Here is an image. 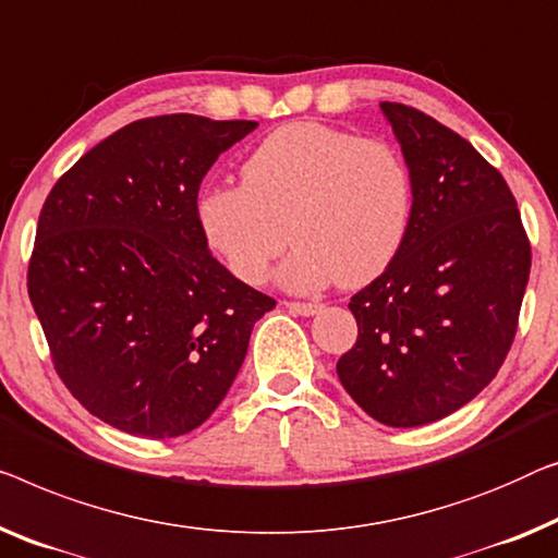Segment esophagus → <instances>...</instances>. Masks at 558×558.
Returning <instances> with one entry per match:
<instances>
[{"label":"esophagus","mask_w":558,"mask_h":558,"mask_svg":"<svg viewBox=\"0 0 558 558\" xmlns=\"http://www.w3.org/2000/svg\"><path fill=\"white\" fill-rule=\"evenodd\" d=\"M284 306L292 314H302V317H312V314L322 312L319 302H284Z\"/></svg>","instance_id":"obj_1"}]
</instances>
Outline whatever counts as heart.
Returning <instances> with one entry per match:
<instances>
[{"instance_id":"obj_1","label":"heart","mask_w":558,"mask_h":558,"mask_svg":"<svg viewBox=\"0 0 558 558\" xmlns=\"http://www.w3.org/2000/svg\"><path fill=\"white\" fill-rule=\"evenodd\" d=\"M410 216L405 158L387 141L322 123L281 125L246 158L241 183L208 185L196 201L206 244L246 284H262L294 236L279 277L296 292L379 277L405 244Z\"/></svg>"}]
</instances>
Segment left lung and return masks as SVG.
Instances as JSON below:
<instances>
[{
  "label": "left lung",
  "mask_w": 558,
  "mask_h": 558,
  "mask_svg": "<svg viewBox=\"0 0 558 558\" xmlns=\"http://www.w3.org/2000/svg\"><path fill=\"white\" fill-rule=\"evenodd\" d=\"M413 175L395 262L352 296L357 342L339 383L377 423L417 427L471 402L511 350L531 244L508 183L465 138L402 102H379Z\"/></svg>",
  "instance_id": "obj_1"
}]
</instances>
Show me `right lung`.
I'll list each match as a JSON object with an SVG mask.
<instances>
[{"label": "right lung", "instance_id": "add662e5", "mask_svg": "<svg viewBox=\"0 0 558 558\" xmlns=\"http://www.w3.org/2000/svg\"><path fill=\"white\" fill-rule=\"evenodd\" d=\"M256 125L135 120L62 173L39 211L27 292L54 373L118 430L166 440L206 423L277 306L214 259L196 219L208 168Z\"/></svg>", "mask_w": 558, "mask_h": 558}]
</instances>
